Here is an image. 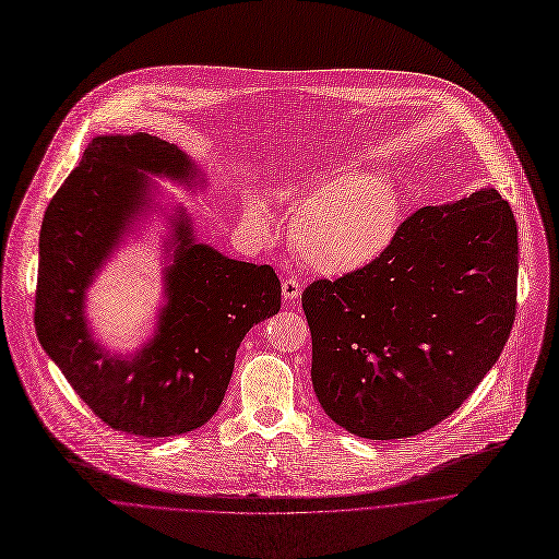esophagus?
Wrapping results in <instances>:
<instances>
[{"label": "esophagus", "instance_id": "obj_1", "mask_svg": "<svg viewBox=\"0 0 559 559\" xmlns=\"http://www.w3.org/2000/svg\"><path fill=\"white\" fill-rule=\"evenodd\" d=\"M282 295H284V299H286V301L297 299V297L301 295V286H299V282H297V280H293V277H286V280L282 282Z\"/></svg>", "mask_w": 559, "mask_h": 559}]
</instances>
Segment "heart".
<instances>
[{
	"label": "heart",
	"instance_id": "heart-1",
	"mask_svg": "<svg viewBox=\"0 0 559 559\" xmlns=\"http://www.w3.org/2000/svg\"><path fill=\"white\" fill-rule=\"evenodd\" d=\"M299 209L290 242L301 262L321 275H346L379 260L394 242L401 225V198L390 178L337 169L293 191ZM247 217L260 236L271 219L262 202L249 204Z\"/></svg>",
	"mask_w": 559,
	"mask_h": 559
}]
</instances>
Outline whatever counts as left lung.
I'll return each instance as SVG.
<instances>
[{"instance_id": "8db88e82", "label": "left lung", "mask_w": 559, "mask_h": 559, "mask_svg": "<svg viewBox=\"0 0 559 559\" xmlns=\"http://www.w3.org/2000/svg\"><path fill=\"white\" fill-rule=\"evenodd\" d=\"M515 295L518 225L493 187L418 209L379 260L301 293L323 412L370 440L431 429L498 361Z\"/></svg>"}]
</instances>
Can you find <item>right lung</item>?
Returning a JSON list of instances; mask_svg holds the SVG:
<instances>
[{
  "label": "right lung",
  "mask_w": 559,
  "mask_h": 559,
  "mask_svg": "<svg viewBox=\"0 0 559 559\" xmlns=\"http://www.w3.org/2000/svg\"><path fill=\"white\" fill-rule=\"evenodd\" d=\"M145 174L204 185L176 145L136 132L96 136L50 200L39 236L35 328L46 355L111 429L158 438L202 427L229 388L245 334L282 306L275 271L195 240L176 209L163 271L167 304L134 357H111L92 337L85 293L136 215L150 209Z\"/></svg>",
  "instance_id": "add662e5"
}]
</instances>
